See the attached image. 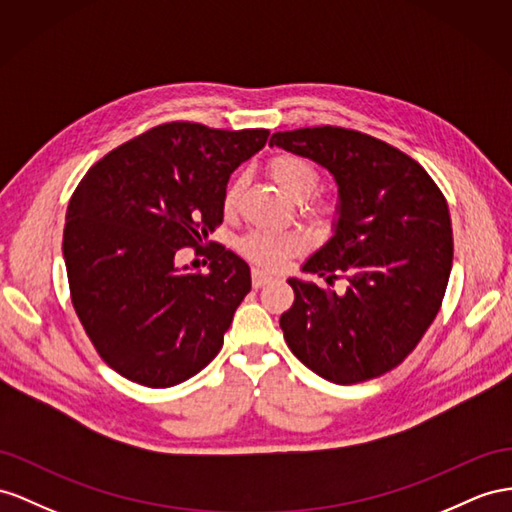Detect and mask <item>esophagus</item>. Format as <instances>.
I'll return each mask as SVG.
<instances>
[{"mask_svg": "<svg viewBox=\"0 0 512 512\" xmlns=\"http://www.w3.org/2000/svg\"><path fill=\"white\" fill-rule=\"evenodd\" d=\"M270 281H274V277H272L270 272H266V270H259V268H255V270H253V287H255V290H259V287L268 285Z\"/></svg>", "mask_w": 512, "mask_h": 512, "instance_id": "esophagus-1", "label": "esophagus"}]
</instances>
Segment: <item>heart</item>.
<instances>
[{
    "label": "heart",
    "instance_id": "1",
    "mask_svg": "<svg viewBox=\"0 0 512 512\" xmlns=\"http://www.w3.org/2000/svg\"><path fill=\"white\" fill-rule=\"evenodd\" d=\"M272 181L277 183V188L296 199V196H307L313 192L318 183V170L309 160L300 155L285 153L274 157L268 166ZM242 179H235L225 192V209H231L238 205L240 192H242ZM244 253L248 259H253L255 264L264 268H279L283 261L298 253L303 248V240H300L298 233H279V231H255L248 235L242 244Z\"/></svg>",
    "mask_w": 512,
    "mask_h": 512
}]
</instances>
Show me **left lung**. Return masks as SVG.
<instances>
[{
  "label": "left lung",
  "instance_id": "1",
  "mask_svg": "<svg viewBox=\"0 0 512 512\" xmlns=\"http://www.w3.org/2000/svg\"><path fill=\"white\" fill-rule=\"evenodd\" d=\"M270 147L307 157L337 186L331 238L303 272L342 294L287 279L294 305L279 324L294 355L337 385L396 368L437 318L452 270V222L437 183L413 157L344 127L277 131Z\"/></svg>",
  "mask_w": 512,
  "mask_h": 512
}]
</instances>
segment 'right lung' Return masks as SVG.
Wrapping results in <instances>:
<instances>
[{
  "mask_svg": "<svg viewBox=\"0 0 512 512\" xmlns=\"http://www.w3.org/2000/svg\"><path fill=\"white\" fill-rule=\"evenodd\" d=\"M268 136L166 123L110 151L73 192L62 238L73 307L101 359L129 381L173 387L220 352L251 268L220 244L207 274L179 266L177 253L214 233L231 173Z\"/></svg>",
  "mask_w": 512,
  "mask_h": 512,
  "instance_id": "right-lung-1",
  "label": "right lung"
}]
</instances>
